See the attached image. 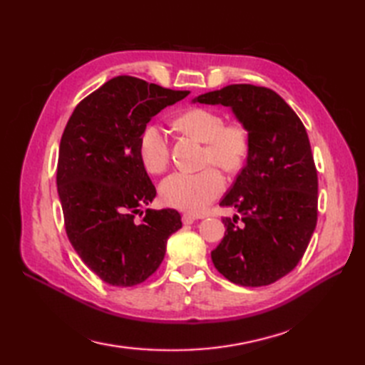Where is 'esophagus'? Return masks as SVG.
<instances>
[{
  "label": "esophagus",
  "instance_id": "obj_1",
  "mask_svg": "<svg viewBox=\"0 0 365 365\" xmlns=\"http://www.w3.org/2000/svg\"><path fill=\"white\" fill-rule=\"evenodd\" d=\"M195 220H197V217H195L193 213H182V223L184 225H192Z\"/></svg>",
  "mask_w": 365,
  "mask_h": 365
}]
</instances>
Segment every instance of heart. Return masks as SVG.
Instances as JSON below:
<instances>
[{
	"label": "heart",
	"mask_w": 365,
	"mask_h": 365,
	"mask_svg": "<svg viewBox=\"0 0 365 365\" xmlns=\"http://www.w3.org/2000/svg\"><path fill=\"white\" fill-rule=\"evenodd\" d=\"M176 128L204 142V164H215L226 172L242 167L250 150V133L238 122L226 123L223 114L209 108H192L175 120ZM139 158L148 173L165 170L170 159L168 139L161 127L150 123L139 136ZM225 190V180L217 168L209 167L198 173L176 172L159 185L165 206L180 210L200 212Z\"/></svg>",
	"instance_id": "b5f03b06"
}]
</instances>
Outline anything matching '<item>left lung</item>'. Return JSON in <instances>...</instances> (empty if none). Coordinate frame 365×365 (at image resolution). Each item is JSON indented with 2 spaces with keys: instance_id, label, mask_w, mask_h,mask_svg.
I'll return each instance as SVG.
<instances>
[{
  "instance_id": "obj_1",
  "label": "left lung",
  "mask_w": 365,
  "mask_h": 365,
  "mask_svg": "<svg viewBox=\"0 0 365 365\" xmlns=\"http://www.w3.org/2000/svg\"><path fill=\"white\" fill-rule=\"evenodd\" d=\"M193 102L225 105L250 133L246 165L220 206L226 234L210 252L220 274L242 287H264L296 268L317 223V172L299 115L264 86L229 85Z\"/></svg>"
}]
</instances>
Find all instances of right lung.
<instances>
[{
  "label": "right lung",
  "instance_id": "right-lung-1",
  "mask_svg": "<svg viewBox=\"0 0 365 365\" xmlns=\"http://www.w3.org/2000/svg\"><path fill=\"white\" fill-rule=\"evenodd\" d=\"M185 96L114 77L76 106L61 136L57 190L66 235L88 268L113 287L145 282L164 260L167 238L182 226L173 209H147L136 220L156 197L138 147L150 119Z\"/></svg>",
  "mask_w": 365,
  "mask_h": 365
}]
</instances>
